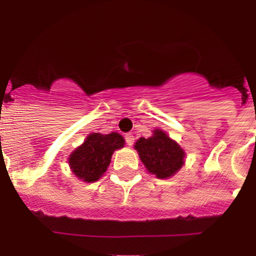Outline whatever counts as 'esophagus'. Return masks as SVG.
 <instances>
[{"mask_svg":"<svg viewBox=\"0 0 256 256\" xmlns=\"http://www.w3.org/2000/svg\"><path fill=\"white\" fill-rule=\"evenodd\" d=\"M126 142L128 146H132L133 142H134V137H133L132 133H126Z\"/></svg>","mask_w":256,"mask_h":256,"instance_id":"34e87169","label":"esophagus"}]
</instances>
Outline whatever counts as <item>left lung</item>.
I'll return each mask as SVG.
<instances>
[{
  "instance_id": "8db88e82",
  "label": "left lung",
  "mask_w": 256,
  "mask_h": 256,
  "mask_svg": "<svg viewBox=\"0 0 256 256\" xmlns=\"http://www.w3.org/2000/svg\"><path fill=\"white\" fill-rule=\"evenodd\" d=\"M134 148L144 168L159 180L173 177L184 164V150L159 128L154 130L148 138L141 137L137 140Z\"/></svg>"
}]
</instances>
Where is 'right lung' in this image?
I'll list each match as a JSON object with an SVG mask.
<instances>
[{"label": "right lung", "instance_id": "1", "mask_svg": "<svg viewBox=\"0 0 256 256\" xmlns=\"http://www.w3.org/2000/svg\"><path fill=\"white\" fill-rule=\"evenodd\" d=\"M124 144L123 136L116 132L90 133L84 142L68 158L70 170L83 182H96L108 170L114 151L124 148Z\"/></svg>", "mask_w": 256, "mask_h": 256}]
</instances>
